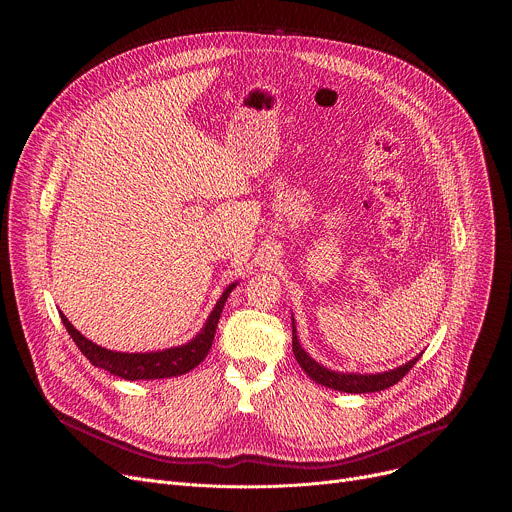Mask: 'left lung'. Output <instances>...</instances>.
<instances>
[{
	"mask_svg": "<svg viewBox=\"0 0 512 512\" xmlns=\"http://www.w3.org/2000/svg\"><path fill=\"white\" fill-rule=\"evenodd\" d=\"M291 348H294V356L298 360L300 367L304 369V373L316 381L318 385H324L328 389L334 391H342V393H375V391H385L391 385L399 383L409 371L413 364L417 362L419 356H415L413 360L401 364L397 369L385 371V373H375V375H360V373H340V371H330L326 369L324 364H320L318 360H314L300 344L298 340V330H296V322L294 316H291Z\"/></svg>",
	"mask_w": 512,
	"mask_h": 512,
	"instance_id": "left-lung-1",
	"label": "left lung"
}]
</instances>
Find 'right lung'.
<instances>
[{
  "label": "right lung",
  "instance_id": "add662e5",
  "mask_svg": "<svg viewBox=\"0 0 512 512\" xmlns=\"http://www.w3.org/2000/svg\"><path fill=\"white\" fill-rule=\"evenodd\" d=\"M237 287V281L231 283L223 296L218 298L216 306L208 314L202 330L186 344L182 346H172L166 350H152V352H117L103 348L95 344L93 340L85 338L75 326L68 322V318L60 312V320L64 328L68 330L70 338L75 340L79 350L89 358L91 364L99 369L109 371L115 377H121L125 381H154V379H170V377H180L184 373H190L194 367L206 358L210 352L214 332L218 326V318L223 314L225 302L231 296V291Z\"/></svg>",
  "mask_w": 512,
  "mask_h": 512
}]
</instances>
